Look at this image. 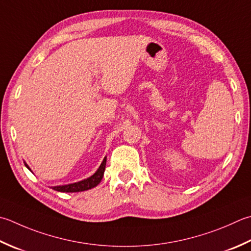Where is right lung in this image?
<instances>
[{"mask_svg": "<svg viewBox=\"0 0 251 251\" xmlns=\"http://www.w3.org/2000/svg\"><path fill=\"white\" fill-rule=\"evenodd\" d=\"M105 164H106V156L103 159L101 165L99 166V169H98L96 173L92 176H90V177L78 181V183L62 185V186H54V187H52V188L56 191H61V193H79V191L88 190V189L96 187V186L100 183L102 177H103V174H104ZM25 165L27 166V169H29V166L26 163H25Z\"/></svg>", "mask_w": 251, "mask_h": 251, "instance_id": "obj_1", "label": "right lung"}]
</instances>
